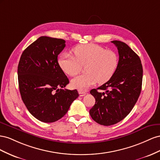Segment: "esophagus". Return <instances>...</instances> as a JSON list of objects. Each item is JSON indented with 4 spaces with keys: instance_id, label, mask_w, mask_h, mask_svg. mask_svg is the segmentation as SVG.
Listing matches in <instances>:
<instances>
[{
    "instance_id": "34e87169",
    "label": "esophagus",
    "mask_w": 160,
    "mask_h": 160,
    "mask_svg": "<svg viewBox=\"0 0 160 160\" xmlns=\"http://www.w3.org/2000/svg\"><path fill=\"white\" fill-rule=\"evenodd\" d=\"M78 94L80 95V97H84L86 94V93L85 92H83V91H78Z\"/></svg>"
}]
</instances>
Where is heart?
Returning a JSON list of instances; mask_svg holds the SVG:
<instances>
[{
    "instance_id": "1",
    "label": "heart",
    "mask_w": 160,
    "mask_h": 160,
    "mask_svg": "<svg viewBox=\"0 0 160 160\" xmlns=\"http://www.w3.org/2000/svg\"><path fill=\"white\" fill-rule=\"evenodd\" d=\"M74 55L62 53L58 58L59 66L70 76L77 75L86 66V74L71 80V86L80 91H84L98 82L106 83L115 74L118 66V54L94 43L81 44L73 49Z\"/></svg>"
}]
</instances>
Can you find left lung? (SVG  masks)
Listing matches in <instances>:
<instances>
[{"label": "left lung", "instance_id": "8db88e82", "mask_svg": "<svg viewBox=\"0 0 160 160\" xmlns=\"http://www.w3.org/2000/svg\"><path fill=\"white\" fill-rule=\"evenodd\" d=\"M111 42L119 56L117 70L111 80L90 92L96 100L90 115L94 121L104 126L116 124L129 115L140 95L143 79L139 57L124 42ZM98 89L106 92H98Z\"/></svg>", "mask_w": 160, "mask_h": 160}]
</instances>
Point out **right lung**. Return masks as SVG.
Instances as JSON below:
<instances>
[{
    "instance_id": "right-lung-1",
    "label": "right lung",
    "mask_w": 160,
    "mask_h": 160,
    "mask_svg": "<svg viewBox=\"0 0 160 160\" xmlns=\"http://www.w3.org/2000/svg\"><path fill=\"white\" fill-rule=\"evenodd\" d=\"M65 43L42 36L24 50L18 65L22 101L32 115L44 122L60 119L79 97L77 90L63 89L69 80L59 66L58 56Z\"/></svg>"
}]
</instances>
